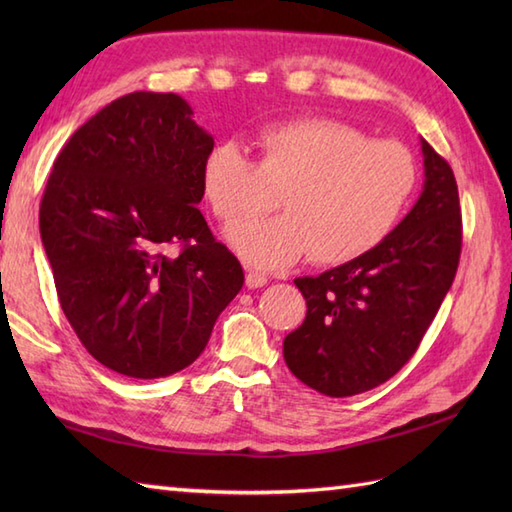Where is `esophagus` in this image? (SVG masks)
<instances>
[{
    "mask_svg": "<svg viewBox=\"0 0 512 512\" xmlns=\"http://www.w3.org/2000/svg\"><path fill=\"white\" fill-rule=\"evenodd\" d=\"M268 284V277L257 273V270H248L246 273V286L248 288H264Z\"/></svg>",
    "mask_w": 512,
    "mask_h": 512,
    "instance_id": "obj_1",
    "label": "esophagus"
}]
</instances>
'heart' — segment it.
<instances>
[{"label": "heart", "mask_w": 512, "mask_h": 512, "mask_svg": "<svg viewBox=\"0 0 512 512\" xmlns=\"http://www.w3.org/2000/svg\"><path fill=\"white\" fill-rule=\"evenodd\" d=\"M255 143L257 162L237 143L213 147L202 193L224 226L269 210L280 193L286 214L228 233L237 253L264 270L306 255L321 266L367 255L394 231L418 184V162L405 145L372 140L334 118L268 125Z\"/></svg>", "instance_id": "b5f03b06"}]
</instances>
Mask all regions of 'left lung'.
Wrapping results in <instances>:
<instances>
[{
	"label": "left lung",
	"instance_id": "8db88e82",
	"mask_svg": "<svg viewBox=\"0 0 512 512\" xmlns=\"http://www.w3.org/2000/svg\"><path fill=\"white\" fill-rule=\"evenodd\" d=\"M424 187L394 231L367 255L295 279L306 319L284 341L301 383L345 398L383 385L418 350L455 279L460 195L449 162L420 138Z\"/></svg>",
	"mask_w": 512,
	"mask_h": 512
}]
</instances>
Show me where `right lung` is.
<instances>
[{
  "instance_id": "1",
  "label": "right lung",
  "mask_w": 512,
  "mask_h": 512,
  "mask_svg": "<svg viewBox=\"0 0 512 512\" xmlns=\"http://www.w3.org/2000/svg\"><path fill=\"white\" fill-rule=\"evenodd\" d=\"M191 116L178 94L121 96L70 136L41 198L63 314L96 361L129 378L191 365L244 286L198 209L213 136Z\"/></svg>"
}]
</instances>
